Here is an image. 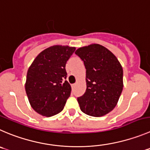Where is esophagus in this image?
Instances as JSON below:
<instances>
[{"label": "esophagus", "mask_w": 150, "mask_h": 150, "mask_svg": "<svg viewBox=\"0 0 150 150\" xmlns=\"http://www.w3.org/2000/svg\"><path fill=\"white\" fill-rule=\"evenodd\" d=\"M75 86H76V84H73V85H71V87H72V88H75Z\"/></svg>", "instance_id": "obj_1"}]
</instances>
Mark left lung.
<instances>
[{
	"label": "left lung",
	"mask_w": 150,
	"mask_h": 150,
	"mask_svg": "<svg viewBox=\"0 0 150 150\" xmlns=\"http://www.w3.org/2000/svg\"><path fill=\"white\" fill-rule=\"evenodd\" d=\"M86 68L85 93L77 98L80 109L99 117L116 106L123 90V69L115 55L99 44L78 48L75 52Z\"/></svg>",
	"instance_id": "8db88e82"
}]
</instances>
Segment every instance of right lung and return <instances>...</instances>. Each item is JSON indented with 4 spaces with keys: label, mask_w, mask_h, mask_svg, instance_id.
<instances>
[{
    "label": "right lung",
    "mask_w": 150,
    "mask_h": 150,
    "mask_svg": "<svg viewBox=\"0 0 150 150\" xmlns=\"http://www.w3.org/2000/svg\"><path fill=\"white\" fill-rule=\"evenodd\" d=\"M76 50L68 45H53L37 56L28 68L25 85L31 108L50 117L63 110L71 95L65 65Z\"/></svg>",
    "instance_id": "add662e5"
}]
</instances>
